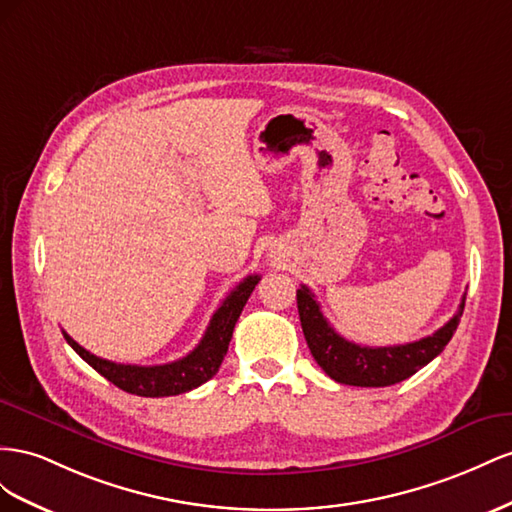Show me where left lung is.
<instances>
[{"instance_id": "1", "label": "left lung", "mask_w": 512, "mask_h": 512, "mask_svg": "<svg viewBox=\"0 0 512 512\" xmlns=\"http://www.w3.org/2000/svg\"><path fill=\"white\" fill-rule=\"evenodd\" d=\"M296 298L304 339L319 367L334 382L362 388H382L399 384L403 379L412 377L425 364H429L435 356H440L452 339V334H455L465 306L463 296L459 311L440 330H435L431 337L405 345L369 347L343 339L328 324V319L321 313L319 302L315 300L309 287L302 285L296 291Z\"/></svg>"}]
</instances>
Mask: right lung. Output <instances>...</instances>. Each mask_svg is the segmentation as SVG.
<instances>
[{
  "label": "right lung",
  "instance_id": "obj_1",
  "mask_svg": "<svg viewBox=\"0 0 512 512\" xmlns=\"http://www.w3.org/2000/svg\"><path fill=\"white\" fill-rule=\"evenodd\" d=\"M257 283V274L246 276V279L223 300V304L218 306L199 345L191 354H186L184 358L175 362L154 364V367L111 362L87 352V349L81 347L75 339L68 337L64 330L62 334L68 345L75 349L94 371H98L102 377H107L109 382L118 388L130 394H137V397H173V394H182L206 384L208 379L216 375L229 349L236 321Z\"/></svg>",
  "mask_w": 512,
  "mask_h": 512
}]
</instances>
